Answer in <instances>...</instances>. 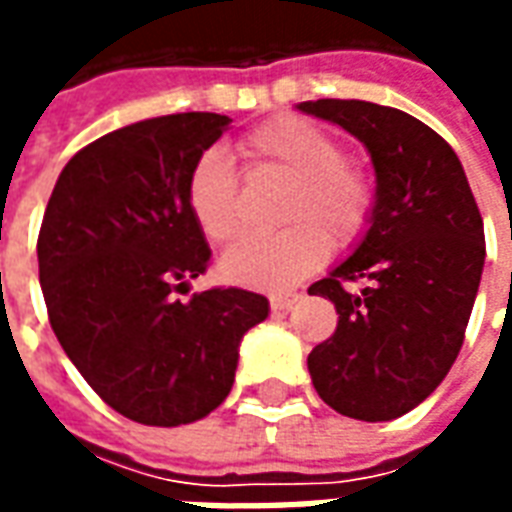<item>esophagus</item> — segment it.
<instances>
[{"instance_id": "obj_1", "label": "esophagus", "mask_w": 512, "mask_h": 512, "mask_svg": "<svg viewBox=\"0 0 512 512\" xmlns=\"http://www.w3.org/2000/svg\"><path fill=\"white\" fill-rule=\"evenodd\" d=\"M268 301H271V310L274 312H288L299 301V293H274Z\"/></svg>"}]
</instances>
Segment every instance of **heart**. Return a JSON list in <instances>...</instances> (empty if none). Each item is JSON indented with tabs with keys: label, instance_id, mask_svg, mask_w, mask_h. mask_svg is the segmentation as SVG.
<instances>
[{
	"label": "heart",
	"instance_id": "obj_1",
	"mask_svg": "<svg viewBox=\"0 0 512 512\" xmlns=\"http://www.w3.org/2000/svg\"><path fill=\"white\" fill-rule=\"evenodd\" d=\"M255 164L279 169L290 186L282 200L277 233L244 235L219 260V277L255 290H288L321 266L329 241L345 246L365 233L376 189L365 169L340 156L329 131L304 117H277L241 142ZM186 205L211 244H224L241 230L238 183L219 153H202L186 178Z\"/></svg>",
	"mask_w": 512,
	"mask_h": 512
}]
</instances>
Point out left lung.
<instances>
[{
    "label": "left lung",
    "instance_id": "8db88e82",
    "mask_svg": "<svg viewBox=\"0 0 512 512\" xmlns=\"http://www.w3.org/2000/svg\"><path fill=\"white\" fill-rule=\"evenodd\" d=\"M356 136L376 169V205L354 252L310 285L340 315L307 356L343 417L386 422L444 381L463 345L485 263L483 216L461 161L433 128L370 101H301Z\"/></svg>",
    "mask_w": 512,
    "mask_h": 512
}]
</instances>
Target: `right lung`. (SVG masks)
<instances>
[{"instance_id": "1", "label": "right lung", "mask_w": 512, "mask_h": 512, "mask_svg": "<svg viewBox=\"0 0 512 512\" xmlns=\"http://www.w3.org/2000/svg\"><path fill=\"white\" fill-rule=\"evenodd\" d=\"M227 128L213 112L117 128L65 164L43 213L51 329L101 400L142 425L178 428L222 406L244 334L268 318L266 296L241 288L172 299L211 260L186 178Z\"/></svg>"}]
</instances>
